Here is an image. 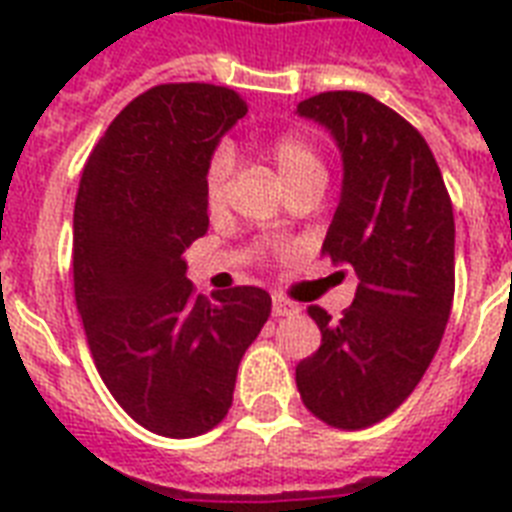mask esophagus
Listing matches in <instances>:
<instances>
[{
    "label": "esophagus",
    "mask_w": 512,
    "mask_h": 512,
    "mask_svg": "<svg viewBox=\"0 0 512 512\" xmlns=\"http://www.w3.org/2000/svg\"><path fill=\"white\" fill-rule=\"evenodd\" d=\"M297 311H300V308H297L295 303H289L284 297L273 295V316H292V313Z\"/></svg>",
    "instance_id": "esophagus-1"
}]
</instances>
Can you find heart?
Listing matches in <instances>:
<instances>
[{
	"label": "heart",
	"mask_w": 512,
	"mask_h": 512,
	"mask_svg": "<svg viewBox=\"0 0 512 512\" xmlns=\"http://www.w3.org/2000/svg\"><path fill=\"white\" fill-rule=\"evenodd\" d=\"M268 156L276 164L281 180L289 185V191H295L305 183L324 180V162L311 140L297 135V132H284L279 138L271 140ZM228 175H231V156L225 151H217L207 164V177H204V191H207V204L212 209L220 207L228 188Z\"/></svg>",
	"instance_id": "b5f03b06"
}]
</instances>
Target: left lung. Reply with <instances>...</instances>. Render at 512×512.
Segmentation results:
<instances>
[{"label": "left lung", "mask_w": 512, "mask_h": 512, "mask_svg": "<svg viewBox=\"0 0 512 512\" xmlns=\"http://www.w3.org/2000/svg\"><path fill=\"white\" fill-rule=\"evenodd\" d=\"M297 114L342 154V193L321 255L358 276L340 321L311 305L321 345L295 369L313 417L340 430L385 420L436 356L454 300V212L420 132L366 92H319Z\"/></svg>", "instance_id": "1"}]
</instances>
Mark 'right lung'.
<instances>
[{
    "label": "right lung",
    "instance_id": "obj_1",
    "mask_svg": "<svg viewBox=\"0 0 512 512\" xmlns=\"http://www.w3.org/2000/svg\"><path fill=\"white\" fill-rule=\"evenodd\" d=\"M247 100L201 82L159 84L108 124L74 207V297L98 374L132 420L167 438L223 422L244 350L271 295L212 300L185 279L183 252L209 228L204 177Z\"/></svg>",
    "mask_w": 512,
    "mask_h": 512
}]
</instances>
